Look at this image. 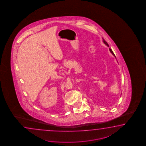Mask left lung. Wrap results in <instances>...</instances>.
Returning a JSON list of instances; mask_svg holds the SVG:
<instances>
[{"instance_id": "obj_1", "label": "left lung", "mask_w": 146, "mask_h": 146, "mask_svg": "<svg viewBox=\"0 0 146 146\" xmlns=\"http://www.w3.org/2000/svg\"><path fill=\"white\" fill-rule=\"evenodd\" d=\"M103 42H104V43H105V44H106V45H107V46H109L108 44V43H107V42H106V41H105V40H103ZM109 50H110V52H111V53L113 55H114V56H115V55H114V53H113V51H112L111 49H109Z\"/></svg>"}]
</instances>
